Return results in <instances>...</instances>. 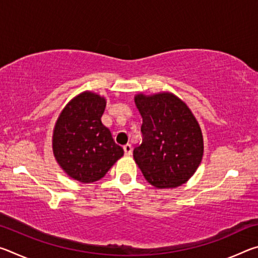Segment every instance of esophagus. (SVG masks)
I'll return each mask as SVG.
<instances>
[{"instance_id":"obj_1","label":"esophagus","mask_w":258,"mask_h":258,"mask_svg":"<svg viewBox=\"0 0 258 258\" xmlns=\"http://www.w3.org/2000/svg\"><path fill=\"white\" fill-rule=\"evenodd\" d=\"M123 149H124V152H125V155L126 156H131L132 155V146L131 145H125L124 147H123Z\"/></svg>"}]
</instances>
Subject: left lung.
<instances>
[{
  "instance_id": "left-lung-1",
  "label": "left lung",
  "mask_w": 258,
  "mask_h": 258,
  "mask_svg": "<svg viewBox=\"0 0 258 258\" xmlns=\"http://www.w3.org/2000/svg\"><path fill=\"white\" fill-rule=\"evenodd\" d=\"M142 142L133 157L146 180L158 189L176 187L197 171L204 154L198 121L186 104L171 93L138 94Z\"/></svg>"
}]
</instances>
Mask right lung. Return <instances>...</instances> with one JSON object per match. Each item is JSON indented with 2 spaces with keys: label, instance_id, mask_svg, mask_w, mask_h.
<instances>
[{
  "label": "right lung",
  "instance_id": "obj_1",
  "mask_svg": "<svg viewBox=\"0 0 258 258\" xmlns=\"http://www.w3.org/2000/svg\"><path fill=\"white\" fill-rule=\"evenodd\" d=\"M106 99L83 92L69 102L56 120L53 132V154L69 176L83 183L102 178L124 155L113 141L101 117Z\"/></svg>",
  "mask_w": 258,
  "mask_h": 258
}]
</instances>
